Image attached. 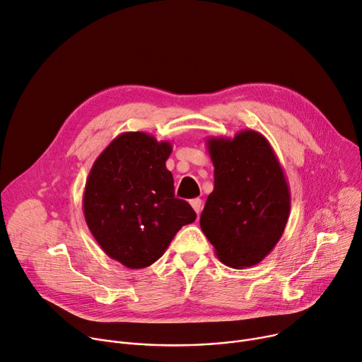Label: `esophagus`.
I'll return each mask as SVG.
<instances>
[{
  "mask_svg": "<svg viewBox=\"0 0 362 362\" xmlns=\"http://www.w3.org/2000/svg\"><path fill=\"white\" fill-rule=\"evenodd\" d=\"M190 205H192V208L194 209V212L196 214H201V208H202V201L199 199V198H196V199H192L190 201Z\"/></svg>",
  "mask_w": 362,
  "mask_h": 362,
  "instance_id": "1",
  "label": "esophagus"
}]
</instances>
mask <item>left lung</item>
I'll list each match as a JSON object with an SVG mask.
<instances>
[{
    "label": "left lung",
    "instance_id": "8db88e82",
    "mask_svg": "<svg viewBox=\"0 0 362 362\" xmlns=\"http://www.w3.org/2000/svg\"><path fill=\"white\" fill-rule=\"evenodd\" d=\"M214 190L201 228L221 262L252 267L281 238L290 214V189L269 140L254 129L234 139L208 137Z\"/></svg>",
    "mask_w": 362,
    "mask_h": 362
}]
</instances>
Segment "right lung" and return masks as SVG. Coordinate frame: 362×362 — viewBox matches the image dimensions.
I'll use <instances>...</instances> for the list:
<instances>
[{"mask_svg": "<svg viewBox=\"0 0 362 362\" xmlns=\"http://www.w3.org/2000/svg\"><path fill=\"white\" fill-rule=\"evenodd\" d=\"M170 154L169 141L129 131L108 144L88 175L86 225L105 254L128 269L151 266L179 229L196 219L192 206L175 198L166 168Z\"/></svg>", "mask_w": 362, "mask_h": 362, "instance_id": "add662e5", "label": "right lung"}]
</instances>
